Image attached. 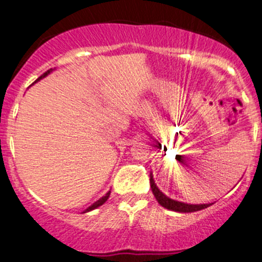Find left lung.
<instances>
[{"label":"left lung","mask_w":262,"mask_h":262,"mask_svg":"<svg viewBox=\"0 0 262 262\" xmlns=\"http://www.w3.org/2000/svg\"><path fill=\"white\" fill-rule=\"evenodd\" d=\"M150 187H151V190H152V194L155 195L156 200L159 201V204L165 207V209L176 211V212H195V211L206 209V207H209L212 205V204H199V205L185 204V203H182V201L171 199V198L167 196V195L163 194L162 191L157 188V185L155 184V181H154L152 173H150Z\"/></svg>","instance_id":"left-lung-1"}]
</instances>
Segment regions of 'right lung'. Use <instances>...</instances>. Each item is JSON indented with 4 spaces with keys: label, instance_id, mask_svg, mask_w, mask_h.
<instances>
[{
    "label": "right lung",
    "instance_id": "1",
    "mask_svg": "<svg viewBox=\"0 0 262 262\" xmlns=\"http://www.w3.org/2000/svg\"><path fill=\"white\" fill-rule=\"evenodd\" d=\"M51 72H52V69H49V71L45 72V73H43L42 75H41V77L37 78V80H36V81H39L40 79H42V78H45L46 75H49L50 73H51ZM110 194H111V191H108V193H107L106 195H103V196L101 198V199H99L97 201H95V203H94L93 205H91V206L88 207L86 210H84L83 212H89V211H91V210H95V209H97V207H99V206H101V205H102V204H105L106 201H107V199H108V198H110Z\"/></svg>",
    "mask_w": 262,
    "mask_h": 262
}]
</instances>
